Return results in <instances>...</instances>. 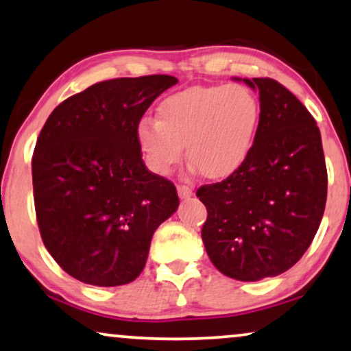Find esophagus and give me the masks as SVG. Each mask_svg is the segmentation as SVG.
Segmentation results:
<instances>
[{"label":"esophagus","instance_id":"1","mask_svg":"<svg viewBox=\"0 0 351 351\" xmlns=\"http://www.w3.org/2000/svg\"><path fill=\"white\" fill-rule=\"evenodd\" d=\"M178 195L181 199H188L193 195V188L191 186H186V184H180L178 186Z\"/></svg>","mask_w":351,"mask_h":351}]
</instances>
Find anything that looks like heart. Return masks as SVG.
<instances>
[{"instance_id":"obj_1","label":"heart","mask_w":351,"mask_h":351,"mask_svg":"<svg viewBox=\"0 0 351 351\" xmlns=\"http://www.w3.org/2000/svg\"><path fill=\"white\" fill-rule=\"evenodd\" d=\"M258 96L244 85L191 86L157 107V120L143 119L136 141L149 168L170 175L184 146L194 170L207 178L231 176L247 162L260 132Z\"/></svg>"}]
</instances>
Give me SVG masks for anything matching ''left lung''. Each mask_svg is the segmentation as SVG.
<instances>
[{
	"label": "left lung",
	"mask_w": 351,
	"mask_h": 351,
	"mask_svg": "<svg viewBox=\"0 0 351 351\" xmlns=\"http://www.w3.org/2000/svg\"><path fill=\"white\" fill-rule=\"evenodd\" d=\"M241 82V78H234ZM260 95L261 121L247 162L205 184V250L219 273L260 281L292 268L310 247L328 197L321 133L306 107L271 78L242 80Z\"/></svg>",
	"instance_id": "8db88e82"
}]
</instances>
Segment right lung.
<instances>
[{
    "instance_id": "right-lung-1",
    "label": "right lung",
    "mask_w": 351,
    "mask_h": 351,
    "mask_svg": "<svg viewBox=\"0 0 351 351\" xmlns=\"http://www.w3.org/2000/svg\"><path fill=\"white\" fill-rule=\"evenodd\" d=\"M170 75L96 83L56 107L32 158L36 221L60 268L97 287L136 279L154 232L180 205L144 165L136 128Z\"/></svg>"
}]
</instances>
